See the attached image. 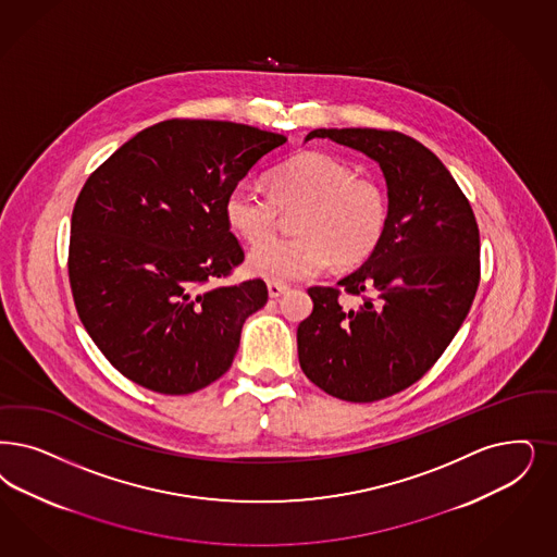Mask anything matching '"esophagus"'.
Masks as SVG:
<instances>
[{
  "mask_svg": "<svg viewBox=\"0 0 557 557\" xmlns=\"http://www.w3.org/2000/svg\"><path fill=\"white\" fill-rule=\"evenodd\" d=\"M288 289L289 288L286 284H277V282H269L268 284V292L271 298H280V296H284Z\"/></svg>",
  "mask_w": 557,
  "mask_h": 557,
  "instance_id": "esophagus-1",
  "label": "esophagus"
}]
</instances>
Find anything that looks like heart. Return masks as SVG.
Segmentation results:
<instances>
[{
  "instance_id": "1",
  "label": "heart",
  "mask_w": 557,
  "mask_h": 557,
  "mask_svg": "<svg viewBox=\"0 0 557 557\" xmlns=\"http://www.w3.org/2000/svg\"><path fill=\"white\" fill-rule=\"evenodd\" d=\"M271 193L234 187L224 215L232 231L258 243L274 230L280 210L298 209L297 232L250 250L247 269L269 282H296L321 273L333 261L339 269L366 263L383 243L388 199L381 183L358 176L354 164L325 152H302L269 174Z\"/></svg>"
}]
</instances>
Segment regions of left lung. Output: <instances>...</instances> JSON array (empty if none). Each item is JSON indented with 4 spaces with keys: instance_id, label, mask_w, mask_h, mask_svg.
<instances>
[{
    "instance_id": "8db88e82",
    "label": "left lung",
    "mask_w": 557,
    "mask_h": 557,
    "mask_svg": "<svg viewBox=\"0 0 557 557\" xmlns=\"http://www.w3.org/2000/svg\"><path fill=\"white\" fill-rule=\"evenodd\" d=\"M374 160L386 181L388 226L379 250L337 286L310 288L298 360L329 395L372 404L420 381L457 335L480 286V231L453 174L420 141L383 129H314Z\"/></svg>"
}]
</instances>
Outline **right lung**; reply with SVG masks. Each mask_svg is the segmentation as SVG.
I'll return each mask as SVG.
<instances>
[{
	"instance_id": "right-lung-1",
	"label": "right lung",
	"mask_w": 557,
	"mask_h": 557,
	"mask_svg": "<svg viewBox=\"0 0 557 557\" xmlns=\"http://www.w3.org/2000/svg\"><path fill=\"white\" fill-rule=\"evenodd\" d=\"M288 137L250 125L171 119L125 141L77 195L70 284L107 360L162 395L218 381L268 286H213L245 252L226 195Z\"/></svg>"
}]
</instances>
